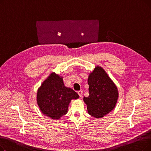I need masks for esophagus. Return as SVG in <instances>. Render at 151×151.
Wrapping results in <instances>:
<instances>
[{"mask_svg": "<svg viewBox=\"0 0 151 151\" xmlns=\"http://www.w3.org/2000/svg\"><path fill=\"white\" fill-rule=\"evenodd\" d=\"M78 93L79 96H80V97H82V95H83V91H82V90H80V91H78Z\"/></svg>", "mask_w": 151, "mask_h": 151, "instance_id": "34e87169", "label": "esophagus"}]
</instances>
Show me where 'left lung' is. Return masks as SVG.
<instances>
[{
	"mask_svg": "<svg viewBox=\"0 0 151 151\" xmlns=\"http://www.w3.org/2000/svg\"><path fill=\"white\" fill-rule=\"evenodd\" d=\"M88 83L89 95L83 100L88 113L94 117H103L116 106L119 97L117 87L100 66L96 67L89 74Z\"/></svg>",
	"mask_w": 151,
	"mask_h": 151,
	"instance_id": "1",
	"label": "left lung"
}]
</instances>
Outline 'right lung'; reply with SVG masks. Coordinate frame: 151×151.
Instances as JSON below:
<instances>
[{
  "label": "right lung",
  "mask_w": 151,
  "mask_h": 151,
  "mask_svg": "<svg viewBox=\"0 0 151 151\" xmlns=\"http://www.w3.org/2000/svg\"><path fill=\"white\" fill-rule=\"evenodd\" d=\"M79 98L72 89L67 88L63 78L51 73L43 82L37 93V102L42 113L52 119H59L67 113L72 99Z\"/></svg>",
  "instance_id": "obj_1"
}]
</instances>
